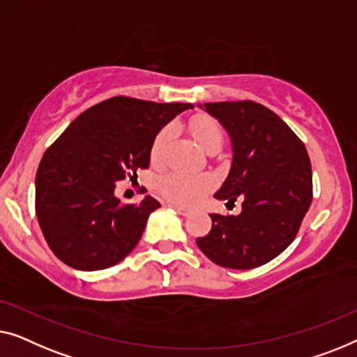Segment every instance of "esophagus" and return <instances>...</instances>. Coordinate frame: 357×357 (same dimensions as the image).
I'll return each instance as SVG.
<instances>
[{
    "instance_id": "obj_1",
    "label": "esophagus",
    "mask_w": 357,
    "mask_h": 357,
    "mask_svg": "<svg viewBox=\"0 0 357 357\" xmlns=\"http://www.w3.org/2000/svg\"><path fill=\"white\" fill-rule=\"evenodd\" d=\"M169 207L176 210V212L179 215H183V217H188V215L190 213V210L188 207H183V205H178V204H169Z\"/></svg>"
}]
</instances>
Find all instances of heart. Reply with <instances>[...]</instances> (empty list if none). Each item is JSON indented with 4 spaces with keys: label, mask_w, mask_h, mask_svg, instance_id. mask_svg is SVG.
Segmentation results:
<instances>
[{
    "label": "heart",
    "mask_w": 357,
    "mask_h": 357,
    "mask_svg": "<svg viewBox=\"0 0 357 357\" xmlns=\"http://www.w3.org/2000/svg\"><path fill=\"white\" fill-rule=\"evenodd\" d=\"M190 130L195 140L207 150L210 145L220 144L223 140V129L217 119L208 114H195L190 119ZM173 128L167 126L160 130L155 137L150 157L153 163H160L163 158L165 145L172 137ZM217 179L208 173H188V172H169L158 179V192L169 202L183 205H192L199 202L204 195H207L215 188Z\"/></svg>",
    "instance_id": "b5f03b06"
}]
</instances>
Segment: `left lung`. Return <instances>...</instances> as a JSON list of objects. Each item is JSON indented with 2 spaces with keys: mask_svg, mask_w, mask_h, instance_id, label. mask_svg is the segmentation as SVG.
Returning a JSON list of instances; mask_svg holds the SVG:
<instances>
[{
  "mask_svg": "<svg viewBox=\"0 0 357 357\" xmlns=\"http://www.w3.org/2000/svg\"><path fill=\"white\" fill-rule=\"evenodd\" d=\"M204 108L222 123L233 145L229 174L215 197L228 204L243 200V210L210 215L212 229L195 243L220 267H260L293 243L312 202L307 150L264 105L244 100Z\"/></svg>",
  "mask_w": 357,
  "mask_h": 357,
  "instance_id": "obj_1",
  "label": "left lung"
}]
</instances>
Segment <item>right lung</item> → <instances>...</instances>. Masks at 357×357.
Masks as SVG:
<instances>
[{
    "mask_svg": "<svg viewBox=\"0 0 357 357\" xmlns=\"http://www.w3.org/2000/svg\"><path fill=\"white\" fill-rule=\"evenodd\" d=\"M189 108L113 97L85 109L50 145L35 178V213L61 262L85 272L103 270L137 245L160 202L147 195L121 204L114 197L116 181L149 168L160 129Z\"/></svg>",
    "mask_w": 357,
    "mask_h": 357,
    "instance_id": "1",
    "label": "right lung"
}]
</instances>
